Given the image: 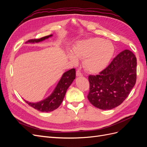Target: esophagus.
Returning a JSON list of instances; mask_svg holds the SVG:
<instances>
[{"mask_svg": "<svg viewBox=\"0 0 147 147\" xmlns=\"http://www.w3.org/2000/svg\"><path fill=\"white\" fill-rule=\"evenodd\" d=\"M76 75L77 77H80V76H83V74L81 72L80 70H77V72H76Z\"/></svg>", "mask_w": 147, "mask_h": 147, "instance_id": "34e87169", "label": "esophagus"}]
</instances>
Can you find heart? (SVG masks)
Returning <instances> with one entry per match:
<instances>
[{"label": "heart", "mask_w": 147, "mask_h": 147, "mask_svg": "<svg viewBox=\"0 0 147 147\" xmlns=\"http://www.w3.org/2000/svg\"><path fill=\"white\" fill-rule=\"evenodd\" d=\"M113 44L99 37L82 40L77 42L73 49L74 53L69 52L68 57L74 64L79 59H84L83 64L89 72L97 74L108 65L113 55Z\"/></svg>", "instance_id": "heart-1"}]
</instances>
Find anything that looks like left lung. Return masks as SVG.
Here are the masks:
<instances>
[{
	"label": "left lung",
	"instance_id": "left-lung-1",
	"mask_svg": "<svg viewBox=\"0 0 147 147\" xmlns=\"http://www.w3.org/2000/svg\"><path fill=\"white\" fill-rule=\"evenodd\" d=\"M137 59L128 50L121 51L104 70L88 77V99L96 107L110 110L125 100L136 82Z\"/></svg>",
	"mask_w": 147,
	"mask_h": 147
}]
</instances>
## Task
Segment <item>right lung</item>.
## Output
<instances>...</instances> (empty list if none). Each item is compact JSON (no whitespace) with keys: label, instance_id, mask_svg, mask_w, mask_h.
Instances as JSON below:
<instances>
[{"label":"right lung","instance_id":"add662e5","mask_svg":"<svg viewBox=\"0 0 147 147\" xmlns=\"http://www.w3.org/2000/svg\"><path fill=\"white\" fill-rule=\"evenodd\" d=\"M53 36L47 35L39 39L29 40L26 43H38ZM75 69H72L67 71L62 75V77L55 88L54 91L46 99L38 102H30L24 100L29 105L42 112H50L57 109L63 102L68 88L75 78Z\"/></svg>","mask_w":147,"mask_h":147}]
</instances>
